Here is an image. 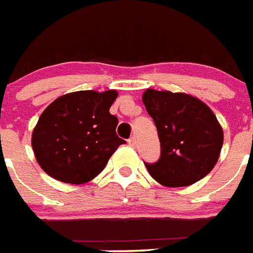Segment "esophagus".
Listing matches in <instances>:
<instances>
[{"label":"esophagus","mask_w":253,"mask_h":253,"mask_svg":"<svg viewBox=\"0 0 253 253\" xmlns=\"http://www.w3.org/2000/svg\"><path fill=\"white\" fill-rule=\"evenodd\" d=\"M128 143H129V146L134 147L136 146V138H134V137H130V138L128 139Z\"/></svg>","instance_id":"34e87169"}]
</instances>
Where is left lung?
I'll list each match as a JSON object with an SVG mask.
<instances>
[{
    "label": "left lung",
    "mask_w": 253,
    "mask_h": 253,
    "mask_svg": "<svg viewBox=\"0 0 253 253\" xmlns=\"http://www.w3.org/2000/svg\"><path fill=\"white\" fill-rule=\"evenodd\" d=\"M142 102L161 142L158 161L145 163L151 176L166 187H187L207 176L223 145L213 111L191 95L153 88L143 92Z\"/></svg>",
    "instance_id": "8db88e82"
}]
</instances>
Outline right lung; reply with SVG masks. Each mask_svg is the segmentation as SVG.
<instances>
[{
  "mask_svg": "<svg viewBox=\"0 0 253 253\" xmlns=\"http://www.w3.org/2000/svg\"><path fill=\"white\" fill-rule=\"evenodd\" d=\"M117 91H76L46 107L32 132L40 167L56 180L84 184L102 172L124 139L117 137V117L110 114Z\"/></svg>",
  "mask_w": 253,
  "mask_h": 253,
  "instance_id": "add662e5",
  "label": "right lung"
}]
</instances>
